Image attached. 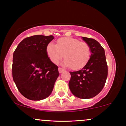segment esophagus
I'll return each mask as SVG.
<instances>
[{
	"mask_svg": "<svg viewBox=\"0 0 126 126\" xmlns=\"http://www.w3.org/2000/svg\"><path fill=\"white\" fill-rule=\"evenodd\" d=\"M58 71H59V73H63V72L65 71V70H64V69L62 68L59 67L58 68Z\"/></svg>",
	"mask_w": 126,
	"mask_h": 126,
	"instance_id": "obj_1",
	"label": "esophagus"
}]
</instances>
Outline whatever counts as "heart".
Here are the masks:
<instances>
[{
  "label": "heart",
  "mask_w": 126,
  "mask_h": 126,
  "mask_svg": "<svg viewBox=\"0 0 126 126\" xmlns=\"http://www.w3.org/2000/svg\"><path fill=\"white\" fill-rule=\"evenodd\" d=\"M46 51L53 63H57L63 56V65L75 70L84 67L90 56V49L87 43L68 37L59 39L56 45L52 42L48 43Z\"/></svg>",
  "instance_id": "1"
}]
</instances>
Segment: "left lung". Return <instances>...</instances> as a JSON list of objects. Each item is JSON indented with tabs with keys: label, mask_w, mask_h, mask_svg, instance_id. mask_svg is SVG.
<instances>
[{
	"label": "left lung",
	"mask_w": 126,
	"mask_h": 126,
	"mask_svg": "<svg viewBox=\"0 0 126 126\" xmlns=\"http://www.w3.org/2000/svg\"><path fill=\"white\" fill-rule=\"evenodd\" d=\"M90 49L89 61L81 70L70 72L69 88L75 96L90 99L96 96L102 90L108 76V66L104 49L93 39L82 37Z\"/></svg>",
	"instance_id": "8db88e82"
}]
</instances>
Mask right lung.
I'll use <instances>...</instances> for the list:
<instances>
[{
    "instance_id": "1",
    "label": "right lung",
    "mask_w": 126,
    "mask_h": 126,
    "mask_svg": "<svg viewBox=\"0 0 126 126\" xmlns=\"http://www.w3.org/2000/svg\"><path fill=\"white\" fill-rule=\"evenodd\" d=\"M53 36L36 35L22 40L14 52L12 77L26 98L40 101L51 94L59 76L58 67L49 59L46 48Z\"/></svg>"
}]
</instances>
